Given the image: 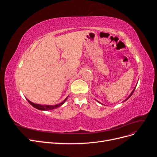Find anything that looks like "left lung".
<instances>
[{
    "label": "left lung",
    "mask_w": 157,
    "mask_h": 157,
    "mask_svg": "<svg viewBox=\"0 0 157 157\" xmlns=\"http://www.w3.org/2000/svg\"><path fill=\"white\" fill-rule=\"evenodd\" d=\"M134 90H135V89H134ZM134 90H133V91H132V93H131V94H130V96H129V97H128V98H127V99H126V100H127V99H128V98H130V96H132V94H133V93H134ZM126 100H125V101H126ZM98 102H99V101H98Z\"/></svg>",
    "instance_id": "obj_1"
}]
</instances>
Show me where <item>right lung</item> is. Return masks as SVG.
<instances>
[{"mask_svg":"<svg viewBox=\"0 0 157 157\" xmlns=\"http://www.w3.org/2000/svg\"><path fill=\"white\" fill-rule=\"evenodd\" d=\"M67 99V98H66L65 100L63 101H62L61 103L58 104V105H39V104H36V103H33L31 101H30L29 99H27V100L28 101V102H29L31 105L34 107L35 108L37 109H39V110H42V111H49V110H52V109H54L57 107H60L62 104L64 103V102L66 101V99Z\"/></svg>","mask_w":157,"mask_h":157,"instance_id":"obj_1","label":"right lung"}]
</instances>
